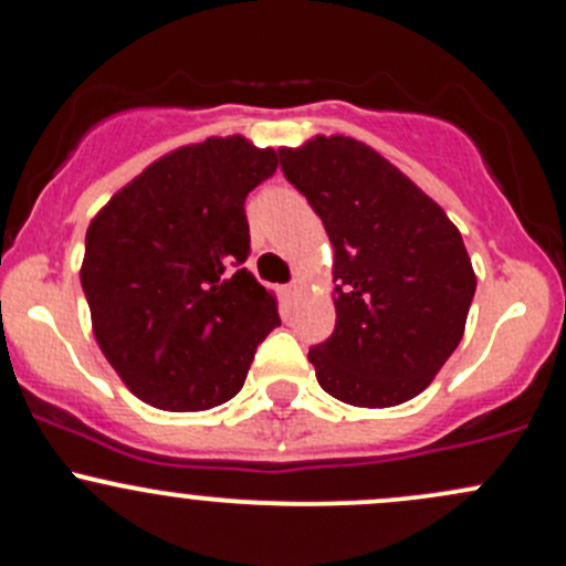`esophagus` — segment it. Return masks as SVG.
<instances>
[{"label": "esophagus", "instance_id": "34e87169", "mask_svg": "<svg viewBox=\"0 0 566 566\" xmlns=\"http://www.w3.org/2000/svg\"><path fill=\"white\" fill-rule=\"evenodd\" d=\"M295 293H298V284H287V287H282V298L284 301H293Z\"/></svg>", "mask_w": 566, "mask_h": 566}]
</instances>
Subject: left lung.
Here are the masks:
<instances>
[{
    "label": "left lung",
    "mask_w": 566,
    "mask_h": 566,
    "mask_svg": "<svg viewBox=\"0 0 566 566\" xmlns=\"http://www.w3.org/2000/svg\"><path fill=\"white\" fill-rule=\"evenodd\" d=\"M279 159L336 258V328L308 349L319 388L366 409L409 401L463 336L478 279L461 233L366 143L317 135Z\"/></svg>",
    "instance_id": "left-lung-1"
}]
</instances>
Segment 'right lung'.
<instances>
[{"label": "right lung", "mask_w": 566, "mask_h": 566, "mask_svg": "<svg viewBox=\"0 0 566 566\" xmlns=\"http://www.w3.org/2000/svg\"><path fill=\"white\" fill-rule=\"evenodd\" d=\"M279 154L241 135L181 146L118 189L86 230L81 284L99 349L140 401L203 412L243 388L276 298L243 268V200Z\"/></svg>", "instance_id": "right-lung-1"}]
</instances>
